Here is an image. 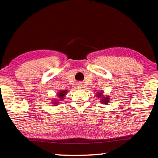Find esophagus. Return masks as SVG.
<instances>
[{
  "label": "esophagus",
  "mask_w": 158,
  "mask_h": 158,
  "mask_svg": "<svg viewBox=\"0 0 158 158\" xmlns=\"http://www.w3.org/2000/svg\"><path fill=\"white\" fill-rule=\"evenodd\" d=\"M78 88H82V85L81 84H78Z\"/></svg>",
  "instance_id": "esophagus-1"
}]
</instances>
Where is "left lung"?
<instances>
[{
    "label": "left lung",
    "mask_w": 158,
    "mask_h": 158,
    "mask_svg": "<svg viewBox=\"0 0 158 158\" xmlns=\"http://www.w3.org/2000/svg\"><path fill=\"white\" fill-rule=\"evenodd\" d=\"M98 98H101L102 96V93H98ZM102 103H104V104H106L108 102H109V98H103L102 99Z\"/></svg>",
    "instance_id": "1"
}]
</instances>
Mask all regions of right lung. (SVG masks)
Returning <instances> with one entry per match:
<instances>
[{
  "label": "right lung",
  "mask_w": 158,
  "mask_h": 158,
  "mask_svg": "<svg viewBox=\"0 0 158 158\" xmlns=\"http://www.w3.org/2000/svg\"><path fill=\"white\" fill-rule=\"evenodd\" d=\"M66 93H67V90H62V91H60V93H58V98H59V100H63L64 95H65ZM53 103H54L55 105H58V102H54Z\"/></svg>",
  "instance_id": "obj_1"
}]
</instances>
